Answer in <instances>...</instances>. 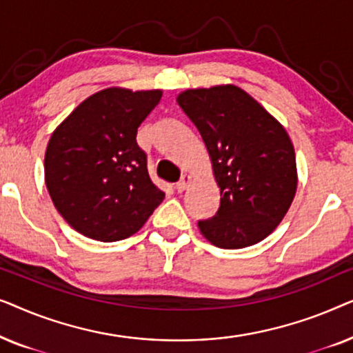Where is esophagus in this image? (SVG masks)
I'll list each match as a JSON object with an SVG mask.
<instances>
[{"label":"esophagus","mask_w":353,"mask_h":353,"mask_svg":"<svg viewBox=\"0 0 353 353\" xmlns=\"http://www.w3.org/2000/svg\"><path fill=\"white\" fill-rule=\"evenodd\" d=\"M190 183H191V176H190V175H183L181 180L178 181L176 185H175V190H176L178 192H183V191L186 190L188 186H190Z\"/></svg>","instance_id":"1"}]
</instances>
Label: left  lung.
<instances>
[{"label":"left lung","instance_id":"1","mask_svg":"<svg viewBox=\"0 0 353 353\" xmlns=\"http://www.w3.org/2000/svg\"><path fill=\"white\" fill-rule=\"evenodd\" d=\"M180 104L209 152L220 207L197 226L223 249H243L272 234L297 190L296 152L281 123L234 85L186 90Z\"/></svg>","mask_w":353,"mask_h":353}]
</instances>
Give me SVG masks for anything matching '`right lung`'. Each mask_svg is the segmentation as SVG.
<instances>
[{"mask_svg":"<svg viewBox=\"0 0 353 353\" xmlns=\"http://www.w3.org/2000/svg\"><path fill=\"white\" fill-rule=\"evenodd\" d=\"M161 98V90L105 88L52 132L45 183L57 212L80 234L103 243L128 238L165 197L137 143L138 127Z\"/></svg>","mask_w":353,"mask_h":353,"instance_id":"obj_1","label":"right lung"}]
</instances>
